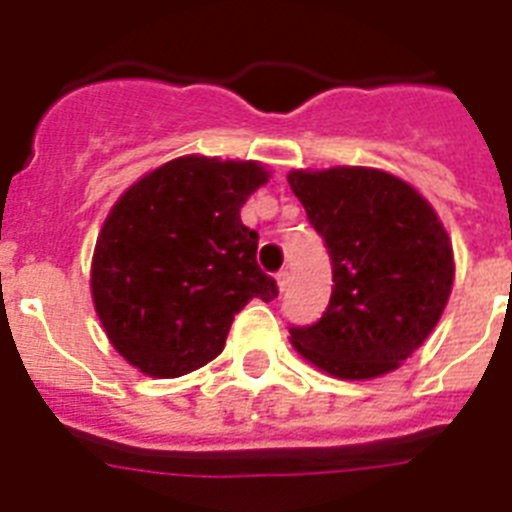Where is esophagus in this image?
<instances>
[{"mask_svg": "<svg viewBox=\"0 0 512 512\" xmlns=\"http://www.w3.org/2000/svg\"><path fill=\"white\" fill-rule=\"evenodd\" d=\"M277 284H279V292H284V289L289 287V271L287 269L277 271Z\"/></svg>", "mask_w": 512, "mask_h": 512, "instance_id": "34e87169", "label": "esophagus"}]
</instances>
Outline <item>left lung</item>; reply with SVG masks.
Masks as SVG:
<instances>
[{
  "label": "left lung",
  "mask_w": 512,
  "mask_h": 512,
  "mask_svg": "<svg viewBox=\"0 0 512 512\" xmlns=\"http://www.w3.org/2000/svg\"><path fill=\"white\" fill-rule=\"evenodd\" d=\"M289 187L333 266L328 307L292 325V343L333 377L392 372L449 302L454 253L441 220L410 184L377 169L292 171Z\"/></svg>",
  "instance_id": "8db88e82"
}]
</instances>
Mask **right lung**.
<instances>
[{
    "label": "right lung",
    "mask_w": 512,
    "mask_h": 512,
    "mask_svg": "<svg viewBox=\"0 0 512 512\" xmlns=\"http://www.w3.org/2000/svg\"><path fill=\"white\" fill-rule=\"evenodd\" d=\"M269 174L253 161L184 156L122 194L94 248L92 297L112 346L151 377L215 359L248 300L279 295L241 223Z\"/></svg>",
    "instance_id": "obj_1"
}]
</instances>
